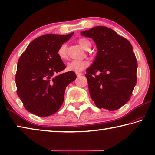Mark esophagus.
Wrapping results in <instances>:
<instances>
[{
  "label": "esophagus",
  "instance_id": "obj_1",
  "mask_svg": "<svg viewBox=\"0 0 155 155\" xmlns=\"http://www.w3.org/2000/svg\"><path fill=\"white\" fill-rule=\"evenodd\" d=\"M75 74H76V75H77L78 78L81 76V75H82V74H81V73H80V72H76Z\"/></svg>",
  "mask_w": 155,
  "mask_h": 155
}]
</instances>
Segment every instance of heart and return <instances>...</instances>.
Returning <instances> with one entry per match:
<instances>
[{"label":"heart","mask_w":155,"mask_h":155,"mask_svg":"<svg viewBox=\"0 0 155 155\" xmlns=\"http://www.w3.org/2000/svg\"><path fill=\"white\" fill-rule=\"evenodd\" d=\"M78 43L85 50H89L91 47V43L88 40L85 38H80L78 40ZM57 54L61 59L66 60L68 59V48L65 44H63L59 48L57 51ZM87 65H88V63L85 60H74L68 64L67 70L69 71L80 72L86 68Z\"/></svg>","instance_id":"1"}]
</instances>
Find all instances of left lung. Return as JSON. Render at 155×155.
Here are the masks:
<instances>
[{"instance_id": "left-lung-1", "label": "left lung", "mask_w": 155, "mask_h": 155, "mask_svg": "<svg viewBox=\"0 0 155 155\" xmlns=\"http://www.w3.org/2000/svg\"><path fill=\"white\" fill-rule=\"evenodd\" d=\"M81 34L94 40L98 48L85 75L90 96L99 109L117 110L129 101L137 81L138 63L132 46L104 26H96ZM97 72L100 74L96 75Z\"/></svg>"}]
</instances>
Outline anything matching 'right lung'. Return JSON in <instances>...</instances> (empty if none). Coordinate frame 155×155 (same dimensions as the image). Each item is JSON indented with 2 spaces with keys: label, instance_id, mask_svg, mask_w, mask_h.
<instances>
[{
  "label": "right lung",
  "instance_id": "right-lung-1",
  "mask_svg": "<svg viewBox=\"0 0 155 155\" xmlns=\"http://www.w3.org/2000/svg\"><path fill=\"white\" fill-rule=\"evenodd\" d=\"M73 34L43 35L34 40L19 57L17 94L31 113L47 117L56 113L63 103L66 87L76 79L74 71L57 75L66 68L57 51Z\"/></svg>",
  "mask_w": 155,
  "mask_h": 155
}]
</instances>
